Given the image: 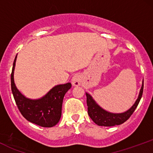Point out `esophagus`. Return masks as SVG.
I'll use <instances>...</instances> for the list:
<instances>
[{
	"label": "esophagus",
	"instance_id": "obj_1",
	"mask_svg": "<svg viewBox=\"0 0 153 153\" xmlns=\"http://www.w3.org/2000/svg\"><path fill=\"white\" fill-rule=\"evenodd\" d=\"M72 84L74 86H79L81 84V75L80 74H75L72 78Z\"/></svg>",
	"mask_w": 153,
	"mask_h": 153
}]
</instances>
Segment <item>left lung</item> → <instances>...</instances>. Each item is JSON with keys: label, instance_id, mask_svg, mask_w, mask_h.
I'll use <instances>...</instances> for the list:
<instances>
[{"label": "left lung", "instance_id": "8db88e82", "mask_svg": "<svg viewBox=\"0 0 153 153\" xmlns=\"http://www.w3.org/2000/svg\"><path fill=\"white\" fill-rule=\"evenodd\" d=\"M143 82L137 99L135 101L134 105L127 111L120 114L111 113V112L106 111V110L103 109L93 99L92 96L86 93L85 94H86L87 97L86 102L88 106V114L89 117L97 125L103 126V127H112V126L119 125V124H122L124 122H125L134 111L135 108L138 106L139 102L141 99L143 93Z\"/></svg>", "mask_w": 153, "mask_h": 153}]
</instances>
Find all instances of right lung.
<instances>
[{
	"instance_id": "obj_1",
	"label": "right lung",
	"mask_w": 153,
	"mask_h": 153,
	"mask_svg": "<svg viewBox=\"0 0 153 153\" xmlns=\"http://www.w3.org/2000/svg\"><path fill=\"white\" fill-rule=\"evenodd\" d=\"M16 56L10 75L11 91L19 110L26 120L43 127H52L59 122L62 114L63 98L71 88V82L52 88L42 98L30 99L26 98L17 89L13 73L16 60Z\"/></svg>"
}]
</instances>
